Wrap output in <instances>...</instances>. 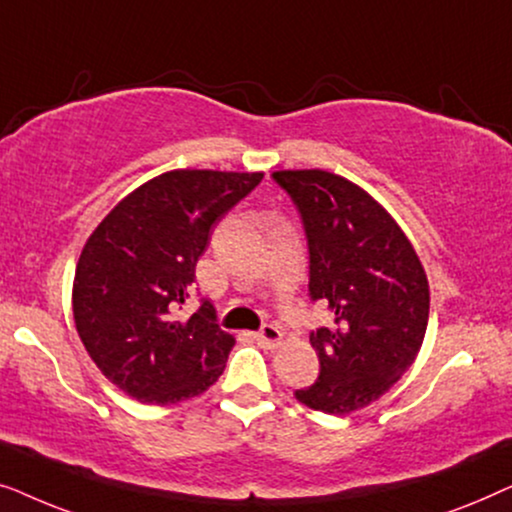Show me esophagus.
<instances>
[{
  "label": "esophagus",
  "instance_id": "1",
  "mask_svg": "<svg viewBox=\"0 0 512 512\" xmlns=\"http://www.w3.org/2000/svg\"><path fill=\"white\" fill-rule=\"evenodd\" d=\"M256 340L261 342L263 347H268V349H275L279 342H282V331H279L277 326H272V324H265L261 331L256 333Z\"/></svg>",
  "mask_w": 512,
  "mask_h": 512
}]
</instances>
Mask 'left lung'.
Instances as JSON below:
<instances>
[{
	"label": "left lung",
	"instance_id": "8db88e82",
	"mask_svg": "<svg viewBox=\"0 0 512 512\" xmlns=\"http://www.w3.org/2000/svg\"><path fill=\"white\" fill-rule=\"evenodd\" d=\"M310 249V298L333 314L310 333L319 377L296 389L307 408L349 415L377 401L417 359L429 324V279L398 223L352 181L282 170Z\"/></svg>",
	"mask_w": 512,
	"mask_h": 512
}]
</instances>
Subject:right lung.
<instances>
[{
  "instance_id": "add662e5",
  "label": "right lung",
  "mask_w": 512,
  "mask_h": 512,
  "mask_svg": "<svg viewBox=\"0 0 512 512\" xmlns=\"http://www.w3.org/2000/svg\"><path fill=\"white\" fill-rule=\"evenodd\" d=\"M263 172L172 170L123 198L88 237L76 263L72 310L79 338L111 384L151 405L207 391L235 338L216 310L177 321L212 226L261 184Z\"/></svg>"
}]
</instances>
